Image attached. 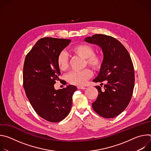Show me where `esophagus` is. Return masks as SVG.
Listing matches in <instances>:
<instances>
[{"label": "esophagus", "instance_id": "34e87169", "mask_svg": "<svg viewBox=\"0 0 151 151\" xmlns=\"http://www.w3.org/2000/svg\"><path fill=\"white\" fill-rule=\"evenodd\" d=\"M78 89H81V90H85L86 88L85 87H83V86H81V85H79L77 87Z\"/></svg>", "mask_w": 151, "mask_h": 151}]
</instances>
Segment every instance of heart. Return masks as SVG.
Masks as SVG:
<instances>
[{"label": "heart", "instance_id": "obj_1", "mask_svg": "<svg viewBox=\"0 0 151 151\" xmlns=\"http://www.w3.org/2000/svg\"><path fill=\"white\" fill-rule=\"evenodd\" d=\"M70 51L85 59V65L91 67L94 70L99 69L102 64V57L94 52V48L88 44H79L73 46ZM57 66L61 70H66L68 68V57L65 52H61L57 57ZM92 75L89 69H85L81 71H73L70 72L66 77L67 81L71 84L81 85L85 83Z\"/></svg>", "mask_w": 151, "mask_h": 151}]
</instances>
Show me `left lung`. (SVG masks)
<instances>
[{
	"instance_id": "obj_1",
	"label": "left lung",
	"mask_w": 151,
	"mask_h": 151,
	"mask_svg": "<svg viewBox=\"0 0 151 151\" xmlns=\"http://www.w3.org/2000/svg\"><path fill=\"white\" fill-rule=\"evenodd\" d=\"M84 41L100 47L103 60L95 82L105 81L104 90L99 91L92 103L94 111L105 118H114L122 113L130 101L134 86V70L131 57L121 43L115 38L96 34Z\"/></svg>"
}]
</instances>
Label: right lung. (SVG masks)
<instances>
[{
  "label": "right lung",
  "mask_w": 151,
  "mask_h": 151,
  "mask_svg": "<svg viewBox=\"0 0 151 151\" xmlns=\"http://www.w3.org/2000/svg\"><path fill=\"white\" fill-rule=\"evenodd\" d=\"M71 40L44 37L39 39L26 57L23 67V87L32 106L42 118L58 122L69 114L72 96L77 88L66 85L56 90L54 85L60 80L58 55Z\"/></svg>",
  "instance_id": "1"
}]
</instances>
